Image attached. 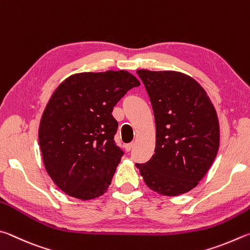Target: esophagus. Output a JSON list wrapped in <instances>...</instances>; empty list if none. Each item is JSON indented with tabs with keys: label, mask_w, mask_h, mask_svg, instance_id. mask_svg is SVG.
I'll return each instance as SVG.
<instances>
[{
	"label": "esophagus",
	"mask_w": 250,
	"mask_h": 250,
	"mask_svg": "<svg viewBox=\"0 0 250 250\" xmlns=\"http://www.w3.org/2000/svg\"><path fill=\"white\" fill-rule=\"evenodd\" d=\"M133 148V143H129V144H126L125 145V149L127 151H130V149Z\"/></svg>",
	"instance_id": "1"
}]
</instances>
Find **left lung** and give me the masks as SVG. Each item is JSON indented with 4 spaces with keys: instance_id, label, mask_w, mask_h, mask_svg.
<instances>
[{
    "instance_id": "1",
    "label": "left lung",
    "mask_w": 250,
    "mask_h": 250,
    "mask_svg": "<svg viewBox=\"0 0 250 250\" xmlns=\"http://www.w3.org/2000/svg\"><path fill=\"white\" fill-rule=\"evenodd\" d=\"M156 123L155 155L135 164L146 185L174 196L198 186L215 159L220 145L217 114L194 79L177 71L138 70Z\"/></svg>"
}]
</instances>
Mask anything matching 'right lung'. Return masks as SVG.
I'll list each match as a JSON object with an SVG mask.
<instances>
[{"instance_id": "right-lung-1", "label": "right lung", "mask_w": 250, "mask_h": 250, "mask_svg": "<svg viewBox=\"0 0 250 250\" xmlns=\"http://www.w3.org/2000/svg\"><path fill=\"white\" fill-rule=\"evenodd\" d=\"M141 83L124 70L82 72L57 87L39 125L43 165L56 186L76 199L107 191L124 155L114 141L113 107Z\"/></svg>"}]
</instances>
